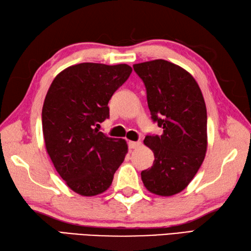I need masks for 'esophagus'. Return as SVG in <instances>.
<instances>
[{"mask_svg": "<svg viewBox=\"0 0 251 251\" xmlns=\"http://www.w3.org/2000/svg\"><path fill=\"white\" fill-rule=\"evenodd\" d=\"M140 146V141H128L129 149H136Z\"/></svg>", "mask_w": 251, "mask_h": 251, "instance_id": "1", "label": "esophagus"}]
</instances>
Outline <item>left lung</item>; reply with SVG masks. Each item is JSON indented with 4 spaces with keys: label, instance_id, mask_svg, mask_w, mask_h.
Listing matches in <instances>:
<instances>
[{
    "label": "left lung",
    "instance_id": "8db88e82",
    "mask_svg": "<svg viewBox=\"0 0 251 251\" xmlns=\"http://www.w3.org/2000/svg\"><path fill=\"white\" fill-rule=\"evenodd\" d=\"M147 90L151 119L163 134L147 135L154 153L151 168L141 172L146 188L170 196L184 190L199 172L207 150V111L194 77L174 63L157 59L134 65Z\"/></svg>",
    "mask_w": 251,
    "mask_h": 251
}]
</instances>
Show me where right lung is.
<instances>
[{"mask_svg":"<svg viewBox=\"0 0 251 251\" xmlns=\"http://www.w3.org/2000/svg\"><path fill=\"white\" fill-rule=\"evenodd\" d=\"M128 65L84 62L52 81L42 110L47 153L69 188L83 196L108 190L127 153L124 139L98 130L110 117L109 100L129 77Z\"/></svg>","mask_w":251,"mask_h":251,"instance_id":"obj_1","label":"right lung"}]
</instances>
